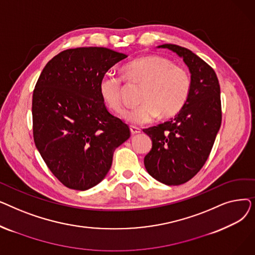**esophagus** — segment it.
I'll use <instances>...</instances> for the list:
<instances>
[{
	"label": "esophagus",
	"instance_id": "1",
	"mask_svg": "<svg viewBox=\"0 0 255 255\" xmlns=\"http://www.w3.org/2000/svg\"><path fill=\"white\" fill-rule=\"evenodd\" d=\"M130 132H131V134H133V135L138 134V133H140V129L136 126H130Z\"/></svg>",
	"mask_w": 255,
	"mask_h": 255
}]
</instances>
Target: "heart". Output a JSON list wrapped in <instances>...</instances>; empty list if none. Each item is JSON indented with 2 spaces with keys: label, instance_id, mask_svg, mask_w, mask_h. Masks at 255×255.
<instances>
[{
  "label": "heart",
  "instance_id": "obj_1",
  "mask_svg": "<svg viewBox=\"0 0 255 255\" xmlns=\"http://www.w3.org/2000/svg\"><path fill=\"white\" fill-rule=\"evenodd\" d=\"M123 75L131 84L143 85L140 106L126 112L123 118L134 125L148 124L160 114L176 116L184 107L191 92V76L185 67L173 65L163 57L150 55L137 58L123 67ZM123 77L105 74L99 83L100 95L116 113L124 111Z\"/></svg>",
  "mask_w": 255,
  "mask_h": 255
}]
</instances>
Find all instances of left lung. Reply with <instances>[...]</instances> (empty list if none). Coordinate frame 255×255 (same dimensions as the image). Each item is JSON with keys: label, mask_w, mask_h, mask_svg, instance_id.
Here are the masks:
<instances>
[{"label": "left lung", "mask_w": 255, "mask_h": 255, "mask_svg": "<svg viewBox=\"0 0 255 255\" xmlns=\"http://www.w3.org/2000/svg\"><path fill=\"white\" fill-rule=\"evenodd\" d=\"M183 58L191 73V92L173 119L143 129L152 138L144 157L146 171L165 185H181L202 169L221 126L220 86L210 65L191 50L176 44H162Z\"/></svg>", "instance_id": "obj_1"}]
</instances>
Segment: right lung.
<instances>
[{
	"label": "right lung",
	"mask_w": 255,
	"mask_h": 255,
	"mask_svg": "<svg viewBox=\"0 0 255 255\" xmlns=\"http://www.w3.org/2000/svg\"><path fill=\"white\" fill-rule=\"evenodd\" d=\"M124 53L106 47L66 49L43 68L33 92V135L49 170L64 186L88 190L109 172L128 125L107 111L102 76Z\"/></svg>",
	"instance_id": "add662e5"
}]
</instances>
